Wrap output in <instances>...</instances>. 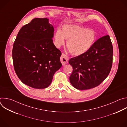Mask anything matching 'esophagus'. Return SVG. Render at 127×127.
I'll return each mask as SVG.
<instances>
[{"mask_svg": "<svg viewBox=\"0 0 127 127\" xmlns=\"http://www.w3.org/2000/svg\"><path fill=\"white\" fill-rule=\"evenodd\" d=\"M68 60H69V58H68V56H67L65 54L62 53V55L61 56V58H60L61 62L62 64V65H65L66 64H67L68 62Z\"/></svg>", "mask_w": 127, "mask_h": 127, "instance_id": "34e87169", "label": "esophagus"}]
</instances>
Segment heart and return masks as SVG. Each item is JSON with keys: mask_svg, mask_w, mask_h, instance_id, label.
Wrapping results in <instances>:
<instances>
[{"mask_svg": "<svg viewBox=\"0 0 127 127\" xmlns=\"http://www.w3.org/2000/svg\"><path fill=\"white\" fill-rule=\"evenodd\" d=\"M96 37L95 30L74 25L64 24L62 31L58 29L54 34L53 42L56 47H60L68 40L67 47L72 55L79 56L88 51L94 44Z\"/></svg>", "mask_w": 127, "mask_h": 127, "instance_id": "1", "label": "heart"}]
</instances>
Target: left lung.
I'll return each mask as SVG.
<instances>
[{
  "label": "left lung",
  "instance_id": "1",
  "mask_svg": "<svg viewBox=\"0 0 127 127\" xmlns=\"http://www.w3.org/2000/svg\"><path fill=\"white\" fill-rule=\"evenodd\" d=\"M113 48L108 35L95 41L90 49L69 60L73 67L70 76L72 85L79 90H86L99 85L108 75L113 63Z\"/></svg>",
  "mask_w": 127,
  "mask_h": 127
}]
</instances>
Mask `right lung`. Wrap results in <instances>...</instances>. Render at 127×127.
Returning <instances> with one entry per match:
<instances>
[{
	"label": "right lung",
	"instance_id": "obj_1",
	"mask_svg": "<svg viewBox=\"0 0 127 127\" xmlns=\"http://www.w3.org/2000/svg\"><path fill=\"white\" fill-rule=\"evenodd\" d=\"M54 29L47 18H35L18 32L12 49V60L18 77L33 88L49 86L62 66L61 51L53 43Z\"/></svg>",
	"mask_w": 127,
	"mask_h": 127
}]
</instances>
